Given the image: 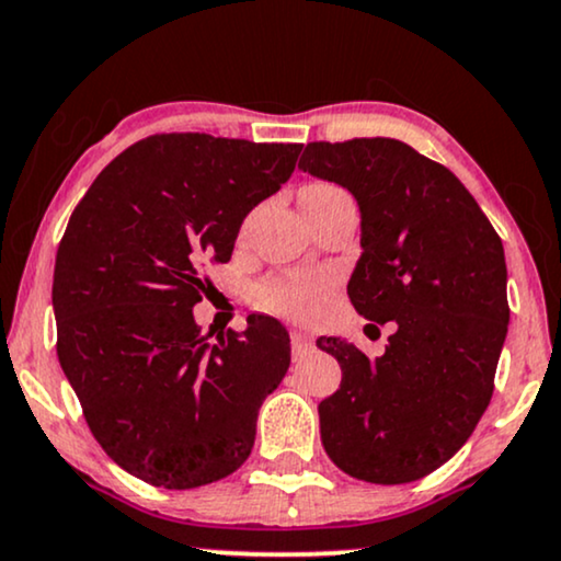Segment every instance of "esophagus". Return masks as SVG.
<instances>
[{"mask_svg": "<svg viewBox=\"0 0 561 561\" xmlns=\"http://www.w3.org/2000/svg\"><path fill=\"white\" fill-rule=\"evenodd\" d=\"M289 344H293L295 357H302L305 352L313 350V339H310L305 331H297V329L289 331Z\"/></svg>", "mask_w": 561, "mask_h": 561, "instance_id": "1", "label": "esophagus"}]
</instances>
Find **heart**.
Listing matches in <instances>:
<instances>
[{"label": "heart", "mask_w": 561, "mask_h": 561, "mask_svg": "<svg viewBox=\"0 0 561 561\" xmlns=\"http://www.w3.org/2000/svg\"><path fill=\"white\" fill-rule=\"evenodd\" d=\"M305 191H336L329 183H316ZM329 295V279L318 274H293L282 279H268L256 287V302L272 313L287 318L313 316Z\"/></svg>", "instance_id": "b5f03b06"}]
</instances>
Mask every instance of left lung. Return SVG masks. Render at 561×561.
Listing matches in <instances>:
<instances>
[{
    "mask_svg": "<svg viewBox=\"0 0 561 561\" xmlns=\"http://www.w3.org/2000/svg\"><path fill=\"white\" fill-rule=\"evenodd\" d=\"M297 168L357 198L363 256L346 293L367 325L396 323L375 359L344 339L316 342L342 367L318 407L323 448L370 484L427 477L492 399L510 323L505 248L463 183L399 139L310 141Z\"/></svg>",
    "mask_w": 561,
    "mask_h": 561,
    "instance_id": "1",
    "label": "left lung"
}]
</instances>
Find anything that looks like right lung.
I'll use <instances>...</instances> for the list:
<instances>
[{
	"instance_id": "obj_1",
	"label": "right lung",
	"mask_w": 561,
	"mask_h": 561,
	"mask_svg": "<svg viewBox=\"0 0 561 561\" xmlns=\"http://www.w3.org/2000/svg\"><path fill=\"white\" fill-rule=\"evenodd\" d=\"M302 145L154 134L103 168L54 266L56 354L101 448L152 486L194 489L243 466L261 403L289 367V333L248 316L215 344L194 305L202 264L293 175Z\"/></svg>"
}]
</instances>
